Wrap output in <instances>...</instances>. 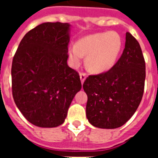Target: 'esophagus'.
<instances>
[{
	"label": "esophagus",
	"mask_w": 158,
	"mask_h": 158,
	"mask_svg": "<svg viewBox=\"0 0 158 158\" xmlns=\"http://www.w3.org/2000/svg\"><path fill=\"white\" fill-rule=\"evenodd\" d=\"M79 76H80V79H81V83L82 84H84V80L86 79L87 74L86 73H80V74H79Z\"/></svg>",
	"instance_id": "1"
}]
</instances>
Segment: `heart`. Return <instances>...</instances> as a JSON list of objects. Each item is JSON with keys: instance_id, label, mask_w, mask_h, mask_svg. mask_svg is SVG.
I'll return each mask as SVG.
<instances>
[{"instance_id": "b5f03b06", "label": "heart", "mask_w": 158, "mask_h": 158, "mask_svg": "<svg viewBox=\"0 0 158 158\" xmlns=\"http://www.w3.org/2000/svg\"><path fill=\"white\" fill-rule=\"evenodd\" d=\"M122 48V39L116 32H104L82 38L69 48V57L73 66H77L87 56V65L90 70L102 73L115 64Z\"/></svg>"}]
</instances>
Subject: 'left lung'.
Listing matches in <instances>:
<instances>
[{"label":"left lung","instance_id":"obj_1","mask_svg":"<svg viewBox=\"0 0 158 158\" xmlns=\"http://www.w3.org/2000/svg\"><path fill=\"white\" fill-rule=\"evenodd\" d=\"M145 60L139 43L129 32L117 62L108 71L89 75L83 84L88 96L86 115L102 129L120 127L139 107L144 91Z\"/></svg>","mask_w":158,"mask_h":158}]
</instances>
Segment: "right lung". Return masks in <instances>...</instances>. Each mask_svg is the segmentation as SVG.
<instances>
[{"label":"right lung","mask_w":158,"mask_h":158,"mask_svg":"<svg viewBox=\"0 0 158 158\" xmlns=\"http://www.w3.org/2000/svg\"><path fill=\"white\" fill-rule=\"evenodd\" d=\"M69 24L43 23L26 33L14 56L12 95L33 125L63 124L72 100L81 89L79 73L67 64Z\"/></svg>","instance_id":"1"}]
</instances>
